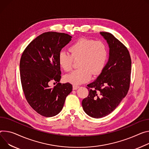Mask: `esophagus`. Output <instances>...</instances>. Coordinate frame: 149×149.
Here are the masks:
<instances>
[{
  "mask_svg": "<svg viewBox=\"0 0 149 149\" xmlns=\"http://www.w3.org/2000/svg\"><path fill=\"white\" fill-rule=\"evenodd\" d=\"M72 87H73V90H77V88H79V86L77 85H73Z\"/></svg>",
  "mask_w": 149,
  "mask_h": 149,
  "instance_id": "34e87169",
  "label": "esophagus"
}]
</instances>
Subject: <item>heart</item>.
<instances>
[{
  "label": "heart",
  "mask_w": 149,
  "mask_h": 149,
  "mask_svg": "<svg viewBox=\"0 0 149 149\" xmlns=\"http://www.w3.org/2000/svg\"><path fill=\"white\" fill-rule=\"evenodd\" d=\"M71 55L65 51L58 55V63L65 71H70L73 66L74 59H79L78 66L65 76V80L74 84H82L90 79L91 73L99 74L106 62L108 50L106 43L102 40L83 38L78 40L70 47Z\"/></svg>",
  "instance_id": "1"
}]
</instances>
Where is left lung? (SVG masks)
Returning a JSON list of instances; mask_svg holds the SVG:
<instances>
[{
	"instance_id": "8db88e82",
	"label": "left lung",
	"mask_w": 149,
	"mask_h": 149,
	"mask_svg": "<svg viewBox=\"0 0 149 149\" xmlns=\"http://www.w3.org/2000/svg\"><path fill=\"white\" fill-rule=\"evenodd\" d=\"M109 47V57L101 74L87 85L88 96L82 101L84 112L94 118L112 112L130 88L131 59L127 48L113 35L100 32Z\"/></svg>"
}]
</instances>
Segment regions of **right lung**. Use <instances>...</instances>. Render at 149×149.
<instances>
[{"instance_id":"1","label":"right lung","mask_w":149,"mask_h":149,"mask_svg":"<svg viewBox=\"0 0 149 149\" xmlns=\"http://www.w3.org/2000/svg\"><path fill=\"white\" fill-rule=\"evenodd\" d=\"M71 38L65 33H44L26 46L21 56L20 77L25 99L35 111L43 116L58 114L66 96L72 91V86L69 83H58L53 88L49 86L51 81L59 82L61 71L58 55Z\"/></svg>"}]
</instances>
